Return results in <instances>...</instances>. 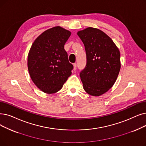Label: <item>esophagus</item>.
<instances>
[{"instance_id":"1","label":"esophagus","mask_w":146,"mask_h":146,"mask_svg":"<svg viewBox=\"0 0 146 146\" xmlns=\"http://www.w3.org/2000/svg\"><path fill=\"white\" fill-rule=\"evenodd\" d=\"M76 67H77V64L76 63H74L73 64V70H76Z\"/></svg>"}]
</instances>
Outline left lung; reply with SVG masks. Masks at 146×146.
Here are the masks:
<instances>
[{
    "label": "left lung",
    "mask_w": 146,
    "mask_h": 146,
    "mask_svg": "<svg viewBox=\"0 0 146 146\" xmlns=\"http://www.w3.org/2000/svg\"><path fill=\"white\" fill-rule=\"evenodd\" d=\"M77 35L86 54V66L80 73L84 89L92 96H100L117 79L121 66L120 51L111 38L98 29L88 27Z\"/></svg>",
    "instance_id": "obj_1"
}]
</instances>
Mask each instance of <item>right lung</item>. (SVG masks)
I'll use <instances>...</instances> for the list:
<instances>
[{
	"label": "right lung",
	"mask_w": 146,
	"mask_h": 146,
	"mask_svg": "<svg viewBox=\"0 0 146 146\" xmlns=\"http://www.w3.org/2000/svg\"><path fill=\"white\" fill-rule=\"evenodd\" d=\"M70 35V31L64 28L54 27L38 36L30 48L29 72L33 83L43 92L59 91L72 74L73 66L64 49Z\"/></svg>",
	"instance_id": "1"
}]
</instances>
